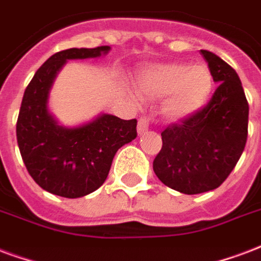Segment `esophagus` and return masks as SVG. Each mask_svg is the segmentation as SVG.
Returning <instances> with one entry per match:
<instances>
[{
    "instance_id": "esophagus-1",
    "label": "esophagus",
    "mask_w": 261,
    "mask_h": 261,
    "mask_svg": "<svg viewBox=\"0 0 261 261\" xmlns=\"http://www.w3.org/2000/svg\"><path fill=\"white\" fill-rule=\"evenodd\" d=\"M148 126H150V117H146V115H143L139 118V123H138V133L139 135H143V133L148 130Z\"/></svg>"
}]
</instances>
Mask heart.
I'll return each instance as SVG.
<instances>
[{"mask_svg":"<svg viewBox=\"0 0 261 261\" xmlns=\"http://www.w3.org/2000/svg\"><path fill=\"white\" fill-rule=\"evenodd\" d=\"M139 91L147 99L166 98L164 111L170 119L191 117L206 105L212 95L215 77L205 63L186 62L154 64L139 77Z\"/></svg>","mask_w":261,"mask_h":261,"instance_id":"heart-1","label":"heart"}]
</instances>
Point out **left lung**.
<instances>
[{
    "label": "left lung",
    "instance_id": "1",
    "mask_svg": "<svg viewBox=\"0 0 261 261\" xmlns=\"http://www.w3.org/2000/svg\"><path fill=\"white\" fill-rule=\"evenodd\" d=\"M201 54L219 86L203 109L161 133L162 148L152 162L162 183L189 195L217 189L248 139L249 105L238 74L217 55L203 49Z\"/></svg>",
    "mask_w": 261,
    "mask_h": 261
}]
</instances>
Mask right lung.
Here are the masks:
<instances>
[{
	"instance_id": "1",
	"label": "right lung",
	"mask_w": 261,
	"mask_h": 261,
	"mask_svg": "<svg viewBox=\"0 0 261 261\" xmlns=\"http://www.w3.org/2000/svg\"><path fill=\"white\" fill-rule=\"evenodd\" d=\"M110 46L71 48L52 55L27 85L16 123L21 158L41 189L64 198H80L105 183L118 148L138 136L136 119L103 114L92 122L64 128L48 111L56 74L71 59L99 58Z\"/></svg>"
}]
</instances>
